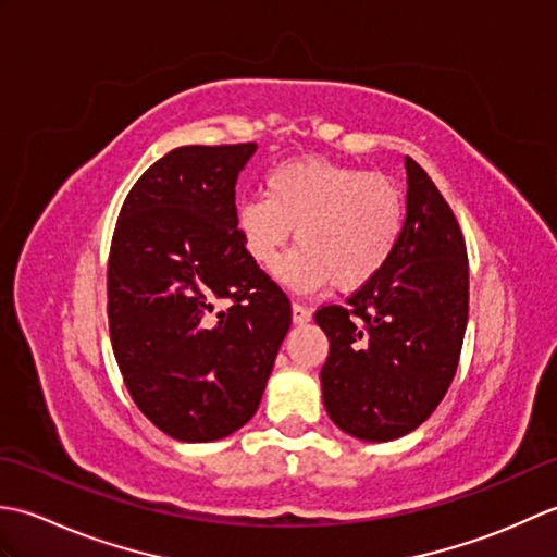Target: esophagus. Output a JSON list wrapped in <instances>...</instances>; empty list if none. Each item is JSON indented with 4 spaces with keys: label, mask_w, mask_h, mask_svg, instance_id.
<instances>
[{
    "label": "esophagus",
    "mask_w": 557,
    "mask_h": 557,
    "mask_svg": "<svg viewBox=\"0 0 557 557\" xmlns=\"http://www.w3.org/2000/svg\"><path fill=\"white\" fill-rule=\"evenodd\" d=\"M311 315H313V311L309 309V306H304V304H299V301L292 304V321L297 323V325L309 323Z\"/></svg>",
    "instance_id": "obj_1"
}]
</instances>
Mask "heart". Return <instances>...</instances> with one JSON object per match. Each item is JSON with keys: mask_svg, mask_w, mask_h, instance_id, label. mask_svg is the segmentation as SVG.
<instances>
[{"mask_svg": "<svg viewBox=\"0 0 557 557\" xmlns=\"http://www.w3.org/2000/svg\"><path fill=\"white\" fill-rule=\"evenodd\" d=\"M405 227V198L385 174L325 158L282 162L265 176L263 196L236 206V232L253 263L272 268L287 242L301 244L277 275L299 292L327 282L359 289L381 272Z\"/></svg>", "mask_w": 557, "mask_h": 557, "instance_id": "1", "label": "heart"}]
</instances>
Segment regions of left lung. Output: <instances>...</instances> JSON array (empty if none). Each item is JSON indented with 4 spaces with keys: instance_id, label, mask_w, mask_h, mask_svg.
I'll return each instance as SVG.
<instances>
[{
    "instance_id": "8db88e82",
    "label": "left lung",
    "mask_w": 557,
    "mask_h": 557,
    "mask_svg": "<svg viewBox=\"0 0 557 557\" xmlns=\"http://www.w3.org/2000/svg\"><path fill=\"white\" fill-rule=\"evenodd\" d=\"M407 218L395 253L345 306L315 311L330 339L323 401L337 429L395 441L431 417L453 383L469 318V263L459 222L411 158Z\"/></svg>"
}]
</instances>
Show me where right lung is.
<instances>
[{
  "label": "right lung",
  "instance_id": "1",
  "mask_svg": "<svg viewBox=\"0 0 557 557\" xmlns=\"http://www.w3.org/2000/svg\"><path fill=\"white\" fill-rule=\"evenodd\" d=\"M256 144L182 146L128 191L108 263L114 359L136 407L184 443L253 417L292 325L287 294L246 256L234 186Z\"/></svg>",
  "mask_w": 557,
  "mask_h": 557
}]
</instances>
